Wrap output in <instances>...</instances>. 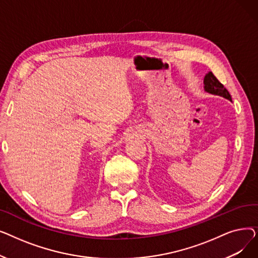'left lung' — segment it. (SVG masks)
I'll use <instances>...</instances> for the list:
<instances>
[{"label":"left lung","mask_w":258,"mask_h":258,"mask_svg":"<svg viewBox=\"0 0 258 258\" xmlns=\"http://www.w3.org/2000/svg\"><path fill=\"white\" fill-rule=\"evenodd\" d=\"M204 89L207 93L213 94V95H219L230 101H232L231 95L228 92V90L221 84L219 79L216 78L212 72H208L204 77Z\"/></svg>","instance_id":"left-lung-1"}]
</instances>
